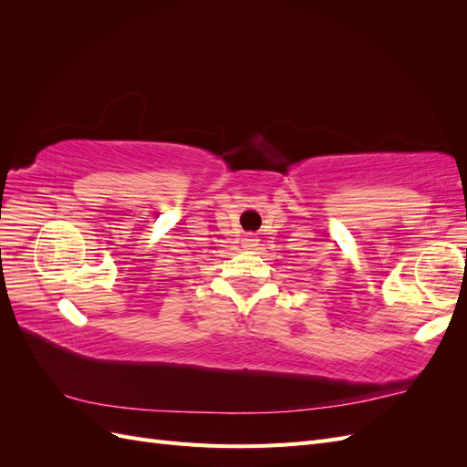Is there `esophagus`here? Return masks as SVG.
Instances as JSON below:
<instances>
[{"instance_id": "obj_1", "label": "esophagus", "mask_w": 467, "mask_h": 467, "mask_svg": "<svg viewBox=\"0 0 467 467\" xmlns=\"http://www.w3.org/2000/svg\"><path fill=\"white\" fill-rule=\"evenodd\" d=\"M244 242H245L244 245H245L247 249H255V247L259 245V244H257V242H259V239H257L255 235H247V237L244 239Z\"/></svg>"}]
</instances>
